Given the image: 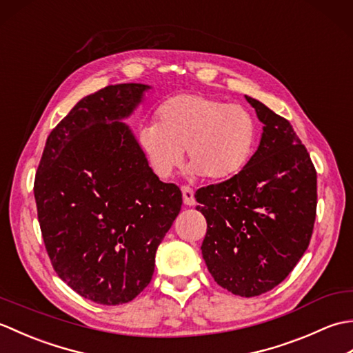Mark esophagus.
I'll use <instances>...</instances> for the list:
<instances>
[{
    "label": "esophagus",
    "instance_id": "esophagus-1",
    "mask_svg": "<svg viewBox=\"0 0 353 353\" xmlns=\"http://www.w3.org/2000/svg\"><path fill=\"white\" fill-rule=\"evenodd\" d=\"M182 194H183V203L186 206H194L196 205V199H194V190L190 186H182Z\"/></svg>",
    "mask_w": 353,
    "mask_h": 353
}]
</instances>
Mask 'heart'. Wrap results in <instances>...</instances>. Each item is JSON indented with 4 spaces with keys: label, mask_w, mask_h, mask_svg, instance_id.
I'll return each mask as SVG.
<instances>
[{
    "label": "heart",
    "mask_w": 353,
    "mask_h": 353,
    "mask_svg": "<svg viewBox=\"0 0 353 353\" xmlns=\"http://www.w3.org/2000/svg\"><path fill=\"white\" fill-rule=\"evenodd\" d=\"M256 125L239 104L200 94H179L156 110V125L138 132V144L150 168L170 177L188 152L192 174L223 181L244 168L253 152Z\"/></svg>",
    "instance_id": "heart-1"
}]
</instances>
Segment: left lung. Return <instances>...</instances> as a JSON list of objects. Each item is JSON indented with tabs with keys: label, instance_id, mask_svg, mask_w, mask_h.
Wrapping results in <instances>:
<instances>
[{
	"label": "left lung",
	"instance_id": "1",
	"mask_svg": "<svg viewBox=\"0 0 353 353\" xmlns=\"http://www.w3.org/2000/svg\"><path fill=\"white\" fill-rule=\"evenodd\" d=\"M264 124L245 167L196 192L208 223L201 254L220 287L259 296L287 277L308 249L317 209V172L292 125L245 95Z\"/></svg>",
	"mask_w": 353,
	"mask_h": 353
}]
</instances>
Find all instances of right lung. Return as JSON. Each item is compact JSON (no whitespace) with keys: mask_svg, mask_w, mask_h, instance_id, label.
<instances>
[{"mask_svg":"<svg viewBox=\"0 0 353 353\" xmlns=\"http://www.w3.org/2000/svg\"><path fill=\"white\" fill-rule=\"evenodd\" d=\"M148 89L112 85L81 99L50 133L36 172L51 264L95 303H127L147 287L157 245L181 212L179 186L159 181L123 123Z\"/></svg>","mask_w":353,"mask_h":353,"instance_id":"obj_1","label":"right lung"}]
</instances>
